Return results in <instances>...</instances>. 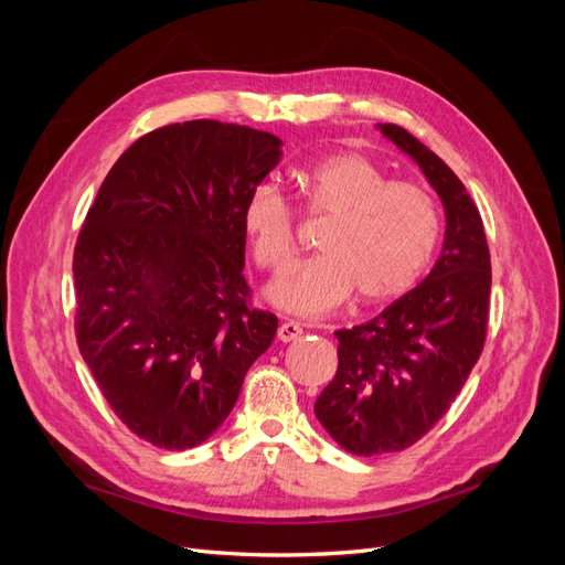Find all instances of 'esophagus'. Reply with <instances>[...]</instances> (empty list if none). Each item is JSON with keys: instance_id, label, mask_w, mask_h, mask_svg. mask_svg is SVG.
Masks as SVG:
<instances>
[{"instance_id": "1", "label": "esophagus", "mask_w": 565, "mask_h": 565, "mask_svg": "<svg viewBox=\"0 0 565 565\" xmlns=\"http://www.w3.org/2000/svg\"><path fill=\"white\" fill-rule=\"evenodd\" d=\"M301 334H303L301 324H299V322H292V320H289V322H282L280 328H278V339H280V341H285V344H287V341H295V339H299Z\"/></svg>"}]
</instances>
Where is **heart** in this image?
<instances>
[{
  "instance_id": "b5f03b06",
  "label": "heart",
  "mask_w": 565,
  "mask_h": 565,
  "mask_svg": "<svg viewBox=\"0 0 565 565\" xmlns=\"http://www.w3.org/2000/svg\"><path fill=\"white\" fill-rule=\"evenodd\" d=\"M303 212L330 218L316 259L292 268L268 289L278 309L320 318L351 297L377 306L403 297L426 270L440 243L436 198L409 181H388L363 152H339L299 172ZM241 224L254 264L280 276L297 252V210L276 185L259 183L243 202Z\"/></svg>"
}]
</instances>
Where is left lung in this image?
Returning <instances> with one entry per match:
<instances>
[{
    "mask_svg": "<svg viewBox=\"0 0 565 565\" xmlns=\"http://www.w3.org/2000/svg\"><path fill=\"white\" fill-rule=\"evenodd\" d=\"M380 129L422 167L448 228L426 280L370 322L334 332L339 365L316 417L361 457L409 448L448 413L483 351L492 280L483 221L465 183L403 127Z\"/></svg>",
    "mask_w": 565,
    "mask_h": 565,
    "instance_id": "1",
    "label": "left lung"
}]
</instances>
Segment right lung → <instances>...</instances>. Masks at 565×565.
<instances>
[{"label": "right lung", "instance_id": "add662e5", "mask_svg": "<svg viewBox=\"0 0 565 565\" xmlns=\"http://www.w3.org/2000/svg\"><path fill=\"white\" fill-rule=\"evenodd\" d=\"M280 139L216 119L167 125L113 164L79 231L75 334L131 434L164 450L207 440L278 330L249 303L243 202Z\"/></svg>", "mask_w": 565, "mask_h": 565}]
</instances>
